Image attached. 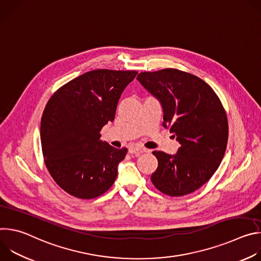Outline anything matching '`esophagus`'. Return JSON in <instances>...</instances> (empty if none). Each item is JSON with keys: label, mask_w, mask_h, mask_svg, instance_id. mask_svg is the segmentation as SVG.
Segmentation results:
<instances>
[{"label": "esophagus", "mask_w": 261, "mask_h": 261, "mask_svg": "<svg viewBox=\"0 0 261 261\" xmlns=\"http://www.w3.org/2000/svg\"><path fill=\"white\" fill-rule=\"evenodd\" d=\"M144 152H146L145 148L140 147V146L132 145V146L129 147V153H130V154H135V155L138 156V155H140V154H142V153H144Z\"/></svg>", "instance_id": "obj_1"}]
</instances>
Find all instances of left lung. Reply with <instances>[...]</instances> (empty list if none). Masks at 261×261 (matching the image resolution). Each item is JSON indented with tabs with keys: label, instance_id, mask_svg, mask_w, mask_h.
Returning a JSON list of instances; mask_svg holds the SVG:
<instances>
[{
	"label": "left lung",
	"instance_id": "1",
	"mask_svg": "<svg viewBox=\"0 0 261 261\" xmlns=\"http://www.w3.org/2000/svg\"><path fill=\"white\" fill-rule=\"evenodd\" d=\"M137 81L161 104L163 127L180 144L175 155L153 152L158 167L151 180L169 196L189 194L204 185L225 154L228 123L214 90L177 69L141 72Z\"/></svg>",
	"mask_w": 261,
	"mask_h": 261
}]
</instances>
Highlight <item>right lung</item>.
<instances>
[{
    "label": "right lung",
    "instance_id": "1",
    "mask_svg": "<svg viewBox=\"0 0 261 261\" xmlns=\"http://www.w3.org/2000/svg\"><path fill=\"white\" fill-rule=\"evenodd\" d=\"M136 71H89L60 88L48 100L40 127L45 165L60 187L72 196L92 199L116 180L128 150L100 140L113 122L120 97Z\"/></svg>",
    "mask_w": 261,
    "mask_h": 261
}]
</instances>
